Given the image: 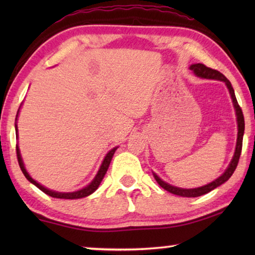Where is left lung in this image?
Masks as SVG:
<instances>
[{"label":"left lung","instance_id":"8db88e82","mask_svg":"<svg viewBox=\"0 0 255 255\" xmlns=\"http://www.w3.org/2000/svg\"><path fill=\"white\" fill-rule=\"evenodd\" d=\"M190 70H191L193 73H195L196 76L201 77V79L218 80V81L225 82V84L227 86L228 91H230L231 98H232V100H233V105H234V108H235L236 117H237V127H239V131H237V141H236V148H235L234 156H233L232 161L230 163V165H228L226 171L224 172V173L221 176H219V178H217L215 181H213V182H211V183L206 184V185H204V187H200V188L182 189V188L173 187V185H171L169 183L164 182L162 179H159L156 174L153 173L155 180H156V182L159 185H161V187L164 190H166V191L173 193V195H176V196L193 198V197H199V196H202V195H206V193L210 192L211 190H214L215 188L219 187V185L223 184L224 182H226V181L231 178L232 174L234 173V171L236 169L237 164H239V159H240L241 152H242V145H243V135H244L245 124H244L243 112H242L241 107L239 106V103H237L234 89H233L231 82L228 81L226 77L222 74L221 72L213 70V68H210V67H207L206 65H204V64H200V63L199 64H192V65L190 66Z\"/></svg>","mask_w":255,"mask_h":255}]
</instances>
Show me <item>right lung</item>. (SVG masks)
Returning <instances> with one entry per match:
<instances>
[{
  "mask_svg": "<svg viewBox=\"0 0 255 255\" xmlns=\"http://www.w3.org/2000/svg\"><path fill=\"white\" fill-rule=\"evenodd\" d=\"M18 112H19V110H18ZM16 118H18V115H16ZM16 118H15V122H16ZM15 132H16V136H18V127H16V124H15ZM116 149H117V147L112 148L110 152L106 155V157H105V159H103V162L101 164L100 169H99L98 173L96 175V178L92 180V182L86 185V187H84L83 189L77 190V191H74V192H57V191H53V190L47 189V188L44 187V185H41L40 183H38L37 181H34L31 178V176L29 175L27 170H25L23 161H22V158H21V154H20V149H19V146L18 145H16V157H18V162H19L20 169H21V171H22V173L24 174L25 178H27V180L30 181V182H31L32 184L36 185L38 189H40L42 192H45L46 195H48V196L53 197V198H59V199H80V198H84V197L90 196V195H91V193H93L99 188V185H100L101 181L103 179V176H105L106 173H107L108 167H109V165H110V162H111V159H112V156H114V154L116 152Z\"/></svg>",
  "mask_w": 255,
  "mask_h": 255,
  "instance_id": "obj_1",
  "label": "right lung"
}]
</instances>
